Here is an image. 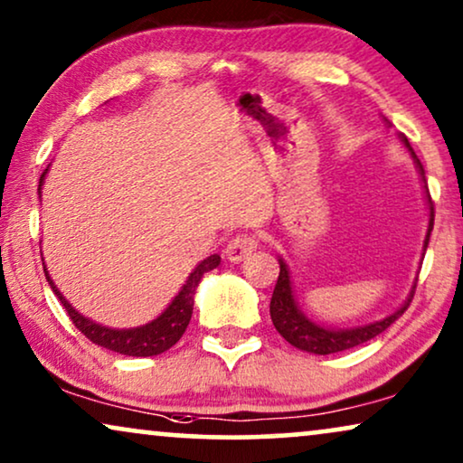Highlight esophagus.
<instances>
[{
    "label": "esophagus",
    "mask_w": 463,
    "mask_h": 463,
    "mask_svg": "<svg viewBox=\"0 0 463 463\" xmlns=\"http://www.w3.org/2000/svg\"><path fill=\"white\" fill-rule=\"evenodd\" d=\"M257 244H259L257 238L252 236V233H240V236L232 238L230 244L225 246V257H227V261H232V263L244 261V259L249 257L250 252L257 249Z\"/></svg>",
    "instance_id": "esophagus-1"
}]
</instances>
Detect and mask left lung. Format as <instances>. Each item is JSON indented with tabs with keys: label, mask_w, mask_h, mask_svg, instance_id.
I'll return each mask as SVG.
<instances>
[{
	"label": "left lung",
	"mask_w": 463,
	"mask_h": 463,
	"mask_svg": "<svg viewBox=\"0 0 463 463\" xmlns=\"http://www.w3.org/2000/svg\"><path fill=\"white\" fill-rule=\"evenodd\" d=\"M401 141L404 143V147L411 151L413 156L415 166L420 170L421 181H423V189H426V200H428V211H430V219H428V232H426V240H423V252L421 257L426 255L428 242H430V233H432L434 227V204L432 198L428 194V185H426V176H423V166L421 162L417 160L413 147H411L407 137L401 135ZM280 263V274H278V282L274 288V295H271V303H269V316L271 322H274L276 331L282 335L284 339L288 341L290 345L299 347L303 352L309 354H320V356H326V354H335V352H344V350H352L364 341H369L373 337H377L379 333H383L392 322H396L401 316L404 314V309L411 306L413 301V293L417 287V278L411 287V293L407 297V301L402 303L396 312H392L390 316H385L382 320L371 322V325H363V326H350V328H333V326H322L318 322L309 320L306 314L301 312L299 303L295 299V290H293V282H290V271L288 265L284 263V259H278Z\"/></svg>",
	"instance_id": "obj_1"
}]
</instances>
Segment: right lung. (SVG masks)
I'll return each instance as SVG.
<instances>
[{"label":"right lung","instance_id":"right-lung-1","mask_svg":"<svg viewBox=\"0 0 463 463\" xmlns=\"http://www.w3.org/2000/svg\"><path fill=\"white\" fill-rule=\"evenodd\" d=\"M46 173L48 168L43 170V175L40 176V198H42V185H43V176H46ZM219 263H221L219 255H211L206 257L204 261H200L195 265L192 274L187 276L185 284H183L179 293L175 295V299L170 301V306L164 309L156 320H151L147 325H141V326H132V328L103 326L99 325V322L81 316L78 309H75L71 303L62 297L61 290L56 288V284L48 274L46 265H43V274H46L50 288L54 290V295L59 297L62 307L67 309L69 318H71L73 325L78 326V331L84 333L92 344L105 347V350L124 354V356H157V354L170 350V347L183 337V333H185V328L194 314L195 288H198L202 276H204L206 271L217 268Z\"/></svg>","mask_w":463,"mask_h":463}]
</instances>
